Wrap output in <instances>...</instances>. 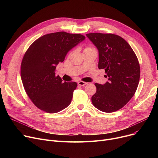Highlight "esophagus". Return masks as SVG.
Wrapping results in <instances>:
<instances>
[{
	"mask_svg": "<svg viewBox=\"0 0 158 158\" xmlns=\"http://www.w3.org/2000/svg\"><path fill=\"white\" fill-rule=\"evenodd\" d=\"M86 84H87V82H84V81H79V82H78V85H79V86H83L86 85Z\"/></svg>",
	"mask_w": 158,
	"mask_h": 158,
	"instance_id": "1",
	"label": "esophagus"
}]
</instances>
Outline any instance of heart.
<instances>
[{"instance_id":"b5f03b06","label":"heart","mask_w":158,"mask_h":158,"mask_svg":"<svg viewBox=\"0 0 158 158\" xmlns=\"http://www.w3.org/2000/svg\"><path fill=\"white\" fill-rule=\"evenodd\" d=\"M87 48H90V47H87V48H86L85 49H87Z\"/></svg>"}]
</instances>
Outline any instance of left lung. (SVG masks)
Wrapping results in <instances>:
<instances>
[{
	"instance_id": "1",
	"label": "left lung",
	"mask_w": 158,
	"mask_h": 158,
	"mask_svg": "<svg viewBox=\"0 0 158 158\" xmlns=\"http://www.w3.org/2000/svg\"><path fill=\"white\" fill-rule=\"evenodd\" d=\"M86 36L98 51L99 69H104L108 81L95 83L93 105L101 111L112 113L125 106L135 95L138 86L140 66L129 44L113 34L89 33Z\"/></svg>"
}]
</instances>
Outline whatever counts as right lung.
Listing matches in <instances>:
<instances>
[{
	"mask_svg": "<svg viewBox=\"0 0 158 158\" xmlns=\"http://www.w3.org/2000/svg\"><path fill=\"white\" fill-rule=\"evenodd\" d=\"M85 39L82 35L64 31L50 33L35 41L25 53L22 81L28 97L40 110L55 113L70 105L77 82H63L56 76V66Z\"/></svg>",
	"mask_w": 158,
	"mask_h": 158,
	"instance_id": "1",
	"label": "right lung"
}]
</instances>
